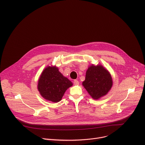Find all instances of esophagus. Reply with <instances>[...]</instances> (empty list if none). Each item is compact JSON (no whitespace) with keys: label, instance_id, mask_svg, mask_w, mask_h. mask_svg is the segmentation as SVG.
I'll return each mask as SVG.
<instances>
[{"label":"esophagus","instance_id":"34e87169","mask_svg":"<svg viewBox=\"0 0 145 145\" xmlns=\"http://www.w3.org/2000/svg\"><path fill=\"white\" fill-rule=\"evenodd\" d=\"M73 83L74 85H78L79 84V82L78 80H73Z\"/></svg>","mask_w":145,"mask_h":145}]
</instances>
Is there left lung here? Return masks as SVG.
Wrapping results in <instances>:
<instances>
[{
	"label": "left lung",
	"instance_id": "8db88e82",
	"mask_svg": "<svg viewBox=\"0 0 145 145\" xmlns=\"http://www.w3.org/2000/svg\"><path fill=\"white\" fill-rule=\"evenodd\" d=\"M113 84L112 79L108 71L101 65L90 66L82 85L89 95L98 99L108 93Z\"/></svg>",
	"mask_w": 145,
	"mask_h": 145
}]
</instances>
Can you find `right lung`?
<instances>
[{
	"label": "right lung",
	"mask_w": 145,
	"mask_h": 145,
	"mask_svg": "<svg viewBox=\"0 0 145 145\" xmlns=\"http://www.w3.org/2000/svg\"><path fill=\"white\" fill-rule=\"evenodd\" d=\"M72 83L59 72L57 67H47L43 71L38 82L37 89L45 99L58 102Z\"/></svg>",
	"instance_id": "obj_1"
}]
</instances>
